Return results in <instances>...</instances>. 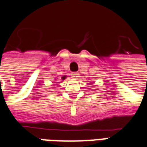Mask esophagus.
I'll list each match as a JSON object with an SVG mask.
<instances>
[{
    "instance_id": "34e87169",
    "label": "esophagus",
    "mask_w": 147,
    "mask_h": 147,
    "mask_svg": "<svg viewBox=\"0 0 147 147\" xmlns=\"http://www.w3.org/2000/svg\"><path fill=\"white\" fill-rule=\"evenodd\" d=\"M71 77L73 78V79H78V77H80V74L77 73V72H73V73L71 74Z\"/></svg>"
}]
</instances>
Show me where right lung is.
<instances>
[{
    "mask_svg": "<svg viewBox=\"0 0 147 147\" xmlns=\"http://www.w3.org/2000/svg\"><path fill=\"white\" fill-rule=\"evenodd\" d=\"M65 78H66V76H63V77L61 78V79H62V80H64Z\"/></svg>",
    "mask_w": 147,
    "mask_h": 147,
    "instance_id": "obj_1",
    "label": "right lung"
}]
</instances>
